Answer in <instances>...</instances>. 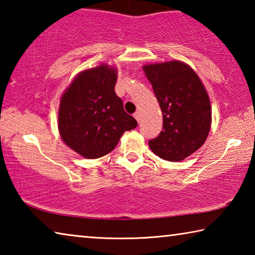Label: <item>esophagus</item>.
Segmentation results:
<instances>
[{"label":"esophagus","instance_id":"obj_1","mask_svg":"<svg viewBox=\"0 0 255 255\" xmlns=\"http://www.w3.org/2000/svg\"><path fill=\"white\" fill-rule=\"evenodd\" d=\"M133 117H135V119L137 120L138 123L140 122V114H139V112H138V111H136L135 114H133Z\"/></svg>","mask_w":255,"mask_h":255}]
</instances>
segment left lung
I'll list each match as a JSON object with an SVG mask.
<instances>
[{"label":"left lung","instance_id":"left-lung-1","mask_svg":"<svg viewBox=\"0 0 255 255\" xmlns=\"http://www.w3.org/2000/svg\"><path fill=\"white\" fill-rule=\"evenodd\" d=\"M163 114V130L148 141L163 159L179 162L204 145L211 125L208 93L199 76L180 60L143 66Z\"/></svg>","mask_w":255,"mask_h":255}]
</instances>
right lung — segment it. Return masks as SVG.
<instances>
[{
    "instance_id": "obj_1",
    "label": "right lung",
    "mask_w": 255,
    "mask_h": 255,
    "mask_svg": "<svg viewBox=\"0 0 255 255\" xmlns=\"http://www.w3.org/2000/svg\"><path fill=\"white\" fill-rule=\"evenodd\" d=\"M117 70L102 64L79 73L63 93L58 110L60 137L86 158L110 153L126 130L137 127L115 92Z\"/></svg>"
}]
</instances>
